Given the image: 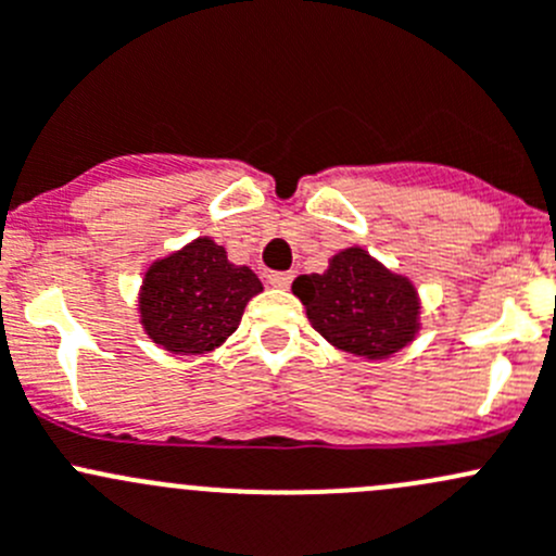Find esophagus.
Returning a JSON list of instances; mask_svg holds the SVG:
<instances>
[{"mask_svg": "<svg viewBox=\"0 0 556 556\" xmlns=\"http://www.w3.org/2000/svg\"><path fill=\"white\" fill-rule=\"evenodd\" d=\"M267 280H270V286H276V289H289L294 276H291V273H270Z\"/></svg>", "mask_w": 556, "mask_h": 556, "instance_id": "34e87169", "label": "esophagus"}]
</instances>
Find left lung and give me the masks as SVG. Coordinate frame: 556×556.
<instances>
[{"instance_id": "8db88e82", "label": "left lung", "mask_w": 556, "mask_h": 556, "mask_svg": "<svg viewBox=\"0 0 556 556\" xmlns=\"http://www.w3.org/2000/svg\"><path fill=\"white\" fill-rule=\"evenodd\" d=\"M291 291L329 345L369 362L396 356L420 331L415 283L362 245L331 256L324 273L300 276Z\"/></svg>"}]
</instances>
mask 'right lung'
Wrapping results in <instances>:
<instances>
[{
    "label": "right lung",
    "instance_id": "obj_1",
    "mask_svg": "<svg viewBox=\"0 0 556 556\" xmlns=\"http://www.w3.org/2000/svg\"><path fill=\"white\" fill-rule=\"evenodd\" d=\"M260 291L256 273L232 265L225 245L194 238L147 267L139 289L141 329L163 351L200 356L225 345Z\"/></svg>",
    "mask_w": 556,
    "mask_h": 556
}]
</instances>
